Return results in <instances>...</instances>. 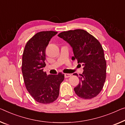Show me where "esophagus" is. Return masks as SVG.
Returning a JSON list of instances; mask_svg holds the SVG:
<instances>
[{"instance_id": "34e87169", "label": "esophagus", "mask_w": 125, "mask_h": 125, "mask_svg": "<svg viewBox=\"0 0 125 125\" xmlns=\"http://www.w3.org/2000/svg\"><path fill=\"white\" fill-rule=\"evenodd\" d=\"M71 76V74H69V73H65L64 74V77L65 78H68Z\"/></svg>"}]
</instances>
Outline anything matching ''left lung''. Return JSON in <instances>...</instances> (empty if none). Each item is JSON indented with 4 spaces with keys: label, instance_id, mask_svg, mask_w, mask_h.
I'll return each mask as SVG.
<instances>
[{
    "label": "left lung",
    "instance_id": "obj_1",
    "mask_svg": "<svg viewBox=\"0 0 125 125\" xmlns=\"http://www.w3.org/2000/svg\"><path fill=\"white\" fill-rule=\"evenodd\" d=\"M58 36L68 42L73 49L72 59L83 66L80 83L74 88L79 97L92 99L99 94L106 79V61L100 42L85 30L76 29L63 31ZM73 75H77L74 73Z\"/></svg>",
    "mask_w": 125,
    "mask_h": 125
}]
</instances>
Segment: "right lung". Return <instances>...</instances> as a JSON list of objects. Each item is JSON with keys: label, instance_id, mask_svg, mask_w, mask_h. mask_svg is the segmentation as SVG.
I'll return each mask as SVG.
<instances>
[{"label": "right lung", "instance_id": "obj_1", "mask_svg": "<svg viewBox=\"0 0 125 125\" xmlns=\"http://www.w3.org/2000/svg\"><path fill=\"white\" fill-rule=\"evenodd\" d=\"M58 32L41 31L27 42L22 55V72L26 87L36 102L53 103L59 96V87L64 74H49L43 71L45 66V50L52 37Z\"/></svg>", "mask_w": 125, "mask_h": 125}]
</instances>
